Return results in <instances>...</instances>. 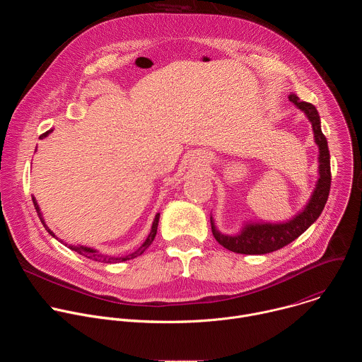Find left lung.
<instances>
[{"mask_svg": "<svg viewBox=\"0 0 362 362\" xmlns=\"http://www.w3.org/2000/svg\"><path fill=\"white\" fill-rule=\"evenodd\" d=\"M289 100L299 110H302L306 115L308 120L313 124L315 143L320 147V179L317 187L311 196V200L308 202L303 211L299 212L291 221L284 223H247L239 235L229 236L221 233L216 229L214 218L211 216L212 233L215 239L223 247L232 252L245 255H264L278 250L291 243L292 240H295L298 236H300L320 218L325 208L331 189V162L328 141L321 130V119L318 110L315 109L314 105H311V103L300 101L295 94H291Z\"/></svg>", "mask_w": 362, "mask_h": 362, "instance_id": "8db88e82", "label": "left lung"}]
</instances>
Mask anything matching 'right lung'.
I'll return each instance as SVG.
<instances>
[{
    "instance_id": "1",
    "label": "right lung",
    "mask_w": 362,
    "mask_h": 362,
    "mask_svg": "<svg viewBox=\"0 0 362 362\" xmlns=\"http://www.w3.org/2000/svg\"><path fill=\"white\" fill-rule=\"evenodd\" d=\"M53 130H48V132H45L44 134H41V137H45L48 133H51ZM33 203H34V208H35V211H37V214H38V218H40V221H41V223L44 225V228L48 230V233L51 235V236H54L56 238V235L51 232L49 229H48V226L45 225V222H44V219H42V215H41V212H40V208H38V204H37V200L33 197ZM159 216H160V214H156V216H154V221H153V225H151V230H150V233H148V236L146 238V240L143 242V245L137 249V250H134L133 253H129V255H124V256H106V255H101V253H98L95 249H91V247H87V246H80V245H69V247L71 249V250H74V252H77V253H80V255H83V256H86V257H88V259H91V261H97V262H105V264H117V262H124V261H129V259H133V257H137V256H140L150 245H151V242H153V239H154V236H156V232H158V225H159ZM57 239V238H56ZM63 242V240H62ZM64 243V242H63ZM64 245H67V243H64Z\"/></svg>"
}]
</instances>
